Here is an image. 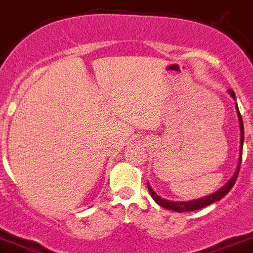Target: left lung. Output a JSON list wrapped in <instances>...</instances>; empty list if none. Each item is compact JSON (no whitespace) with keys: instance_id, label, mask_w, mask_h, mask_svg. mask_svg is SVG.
<instances>
[{"instance_id":"8db88e82","label":"left lung","mask_w":253,"mask_h":253,"mask_svg":"<svg viewBox=\"0 0 253 253\" xmlns=\"http://www.w3.org/2000/svg\"><path fill=\"white\" fill-rule=\"evenodd\" d=\"M227 92L230 94V96L232 97L234 100H236V96H235V92L232 90H227ZM236 105V112H237V117H239V126H240V156H239V162H237V168L236 171L234 173V175L230 178V180L225 184L224 186L214 192L212 194L207 195L204 198H200V199H195V200H189V202H173V200H167L163 199V198L159 197L157 193H154V190L152 189V186L149 185V183L147 181V188L149 190V194L151 197L153 198L154 202L157 203L161 207L166 208L168 210H173V211L176 212H188V211H195V210H200L203 208L208 207V205L212 204V203H216L219 200H221L227 193L230 192L232 189V186L235 185V181H236L237 175H239L240 171V166H241V158H242V146H244V122H242V117L241 114L239 111V106Z\"/></svg>"}]
</instances>
